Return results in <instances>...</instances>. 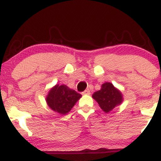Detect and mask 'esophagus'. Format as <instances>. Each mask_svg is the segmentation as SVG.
<instances>
[{"instance_id":"obj_1","label":"esophagus","mask_w":161,"mask_h":161,"mask_svg":"<svg viewBox=\"0 0 161 161\" xmlns=\"http://www.w3.org/2000/svg\"><path fill=\"white\" fill-rule=\"evenodd\" d=\"M82 95H89V94H90V91H89L88 89H87V90L84 91V92L82 93Z\"/></svg>"}]
</instances>
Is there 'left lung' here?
Masks as SVG:
<instances>
[{"label":"left lung","mask_w":161,"mask_h":161,"mask_svg":"<svg viewBox=\"0 0 161 161\" xmlns=\"http://www.w3.org/2000/svg\"><path fill=\"white\" fill-rule=\"evenodd\" d=\"M92 97L106 113H109L123 102V94L110 82L103 83L100 90L93 94Z\"/></svg>","instance_id":"left-lung-1"}]
</instances>
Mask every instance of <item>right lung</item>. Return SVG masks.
<instances>
[{
  "mask_svg": "<svg viewBox=\"0 0 161 161\" xmlns=\"http://www.w3.org/2000/svg\"><path fill=\"white\" fill-rule=\"evenodd\" d=\"M81 97L80 94L69 88L67 86L57 84L49 90L46 97V101L53 111L61 115H66L70 111Z\"/></svg>",
  "mask_w": 161,
  "mask_h": 161,
  "instance_id": "right-lung-1",
  "label": "right lung"
}]
</instances>
